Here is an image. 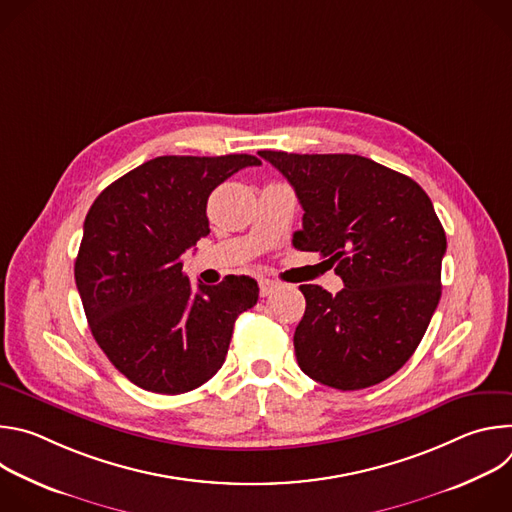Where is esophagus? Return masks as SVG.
Wrapping results in <instances>:
<instances>
[{"label": "esophagus", "mask_w": 512, "mask_h": 512, "mask_svg": "<svg viewBox=\"0 0 512 512\" xmlns=\"http://www.w3.org/2000/svg\"><path fill=\"white\" fill-rule=\"evenodd\" d=\"M277 287V283L275 281H271V279H261L259 281V294L265 298V296H269L271 291Z\"/></svg>", "instance_id": "1"}]
</instances>
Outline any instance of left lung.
I'll list each match as a JSON object with an SVG mask.
<instances>
[{
  "instance_id": "8db88e82",
  "label": "left lung",
  "mask_w": 512,
  "mask_h": 512,
  "mask_svg": "<svg viewBox=\"0 0 512 512\" xmlns=\"http://www.w3.org/2000/svg\"><path fill=\"white\" fill-rule=\"evenodd\" d=\"M259 156L304 208L294 247L326 257L344 281L336 296L300 285V369L340 391L389 379L419 346L442 296L446 233L429 196L409 176L354 154Z\"/></svg>"
}]
</instances>
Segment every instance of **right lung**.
Wrapping results in <instances>:
<instances>
[{
  "label": "right lung",
  "instance_id": "obj_1",
  "mask_svg": "<svg viewBox=\"0 0 512 512\" xmlns=\"http://www.w3.org/2000/svg\"><path fill=\"white\" fill-rule=\"evenodd\" d=\"M261 160L160 156L107 186L87 212L75 281L89 328L133 385L180 395L223 367L235 320L259 285L229 275L194 289L182 255L210 233V192Z\"/></svg>",
  "mask_w": 512,
  "mask_h": 512
}]
</instances>
